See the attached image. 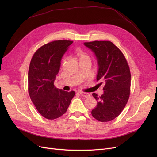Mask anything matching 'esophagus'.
Wrapping results in <instances>:
<instances>
[{"instance_id": "34e87169", "label": "esophagus", "mask_w": 157, "mask_h": 157, "mask_svg": "<svg viewBox=\"0 0 157 157\" xmlns=\"http://www.w3.org/2000/svg\"><path fill=\"white\" fill-rule=\"evenodd\" d=\"M79 93H80V96H82L84 97V98H88V97H90V96L89 93L84 92H80Z\"/></svg>"}]
</instances>
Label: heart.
Masks as SVG:
<instances>
[{
	"label": "heart",
	"mask_w": 157,
	"mask_h": 157,
	"mask_svg": "<svg viewBox=\"0 0 157 157\" xmlns=\"http://www.w3.org/2000/svg\"><path fill=\"white\" fill-rule=\"evenodd\" d=\"M76 55H77V57L79 59V60H81L85 58H89V57L86 52L82 50L77 51V53H76Z\"/></svg>",
	"instance_id": "heart-1"
}]
</instances>
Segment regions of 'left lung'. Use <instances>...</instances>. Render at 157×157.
I'll return each mask as SVG.
<instances>
[{
    "label": "left lung",
    "mask_w": 157,
    "mask_h": 157,
    "mask_svg": "<svg viewBox=\"0 0 157 157\" xmlns=\"http://www.w3.org/2000/svg\"><path fill=\"white\" fill-rule=\"evenodd\" d=\"M84 44L96 56L99 67L97 80L104 85L101 96L92 94L97 106L92 111V115L100 122L111 121L121 113L130 97L129 65L122 52L111 41L96 40Z\"/></svg>",
    "instance_id": "1"
}]
</instances>
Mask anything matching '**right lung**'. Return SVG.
Instances as JSON below:
<instances>
[{"label":"right lung","instance_id":"1","mask_svg":"<svg viewBox=\"0 0 157 157\" xmlns=\"http://www.w3.org/2000/svg\"><path fill=\"white\" fill-rule=\"evenodd\" d=\"M73 41L54 40L41 46L33 56L28 73V92L37 111L44 118L54 120L65 114L74 91L65 92L54 86L61 60Z\"/></svg>","mask_w":157,"mask_h":157}]
</instances>
